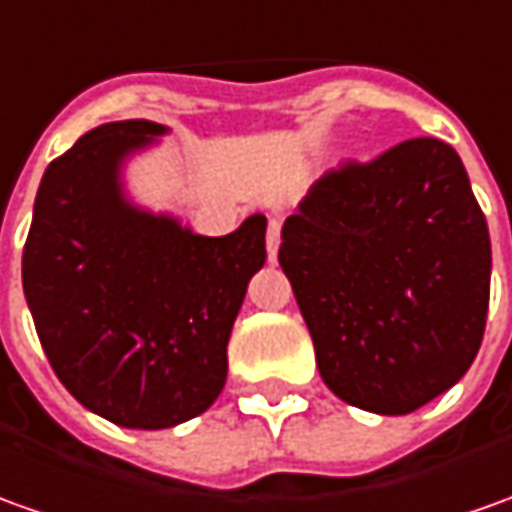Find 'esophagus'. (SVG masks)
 Returning a JSON list of instances; mask_svg holds the SVG:
<instances>
[{
    "label": "esophagus",
    "mask_w": 512,
    "mask_h": 512,
    "mask_svg": "<svg viewBox=\"0 0 512 512\" xmlns=\"http://www.w3.org/2000/svg\"><path fill=\"white\" fill-rule=\"evenodd\" d=\"M277 249H280V221L271 218L269 232H266V252H269V263L277 260Z\"/></svg>",
    "instance_id": "1"
}]
</instances>
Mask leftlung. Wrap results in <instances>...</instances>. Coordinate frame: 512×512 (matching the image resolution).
Here are the masks:
<instances>
[{
  "instance_id": "8db88e82",
  "label": "left lung",
  "mask_w": 512,
  "mask_h": 512,
  "mask_svg": "<svg viewBox=\"0 0 512 512\" xmlns=\"http://www.w3.org/2000/svg\"><path fill=\"white\" fill-rule=\"evenodd\" d=\"M280 266L328 389L409 415L474 364L490 300L488 221L460 154L406 139L311 184L288 215Z\"/></svg>"
}]
</instances>
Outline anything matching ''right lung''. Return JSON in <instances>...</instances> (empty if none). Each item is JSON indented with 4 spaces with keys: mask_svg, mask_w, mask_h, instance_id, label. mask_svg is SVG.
Wrapping results in <instances>:
<instances>
[{
    "mask_svg": "<svg viewBox=\"0 0 512 512\" xmlns=\"http://www.w3.org/2000/svg\"><path fill=\"white\" fill-rule=\"evenodd\" d=\"M165 134L148 120L86 131L44 170L22 255L52 370L123 429H170L210 409L246 285L266 263L260 212L207 238L128 198L125 162Z\"/></svg>",
    "mask_w": 512,
    "mask_h": 512,
    "instance_id": "obj_1",
    "label": "right lung"
}]
</instances>
